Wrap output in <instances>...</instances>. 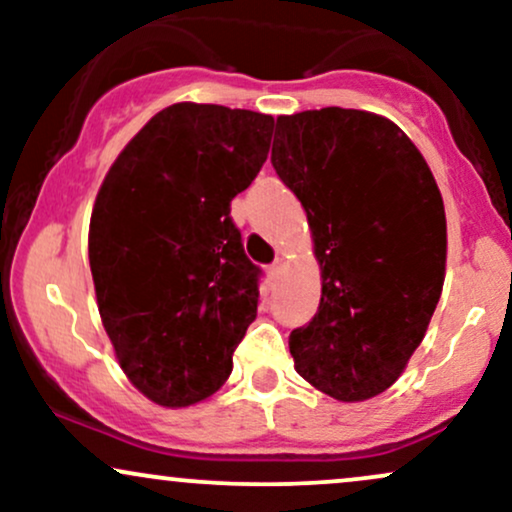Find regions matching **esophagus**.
<instances>
[{"label": "esophagus", "instance_id": "esophagus-1", "mask_svg": "<svg viewBox=\"0 0 512 512\" xmlns=\"http://www.w3.org/2000/svg\"><path fill=\"white\" fill-rule=\"evenodd\" d=\"M279 276H281V262L269 264V267H267V281H269V286H274L276 281H279Z\"/></svg>", "mask_w": 512, "mask_h": 512}]
</instances>
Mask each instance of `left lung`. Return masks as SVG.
I'll return each instance as SVG.
<instances>
[{"mask_svg":"<svg viewBox=\"0 0 512 512\" xmlns=\"http://www.w3.org/2000/svg\"><path fill=\"white\" fill-rule=\"evenodd\" d=\"M272 166L308 214L322 272L315 317L289 337L298 375L339 402L380 395L443 291L436 178L395 122L346 108L276 117Z\"/></svg>","mask_w":512,"mask_h":512,"instance_id":"8db88e82","label":"left lung"}]
</instances>
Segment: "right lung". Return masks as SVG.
<instances>
[{
	"instance_id": "add662e5",
	"label": "right lung",
	"mask_w": 512,
	"mask_h": 512,
	"mask_svg": "<svg viewBox=\"0 0 512 512\" xmlns=\"http://www.w3.org/2000/svg\"><path fill=\"white\" fill-rule=\"evenodd\" d=\"M274 117L175 103L151 117L105 175L88 262L98 313L129 383L161 407L214 395L260 301L231 199L250 187Z\"/></svg>"
}]
</instances>
